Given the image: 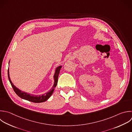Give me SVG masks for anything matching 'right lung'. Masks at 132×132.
<instances>
[{
    "mask_svg": "<svg viewBox=\"0 0 132 132\" xmlns=\"http://www.w3.org/2000/svg\"><path fill=\"white\" fill-rule=\"evenodd\" d=\"M10 62V61H9ZM62 66L60 65L58 66V67L56 68V70H55V74L54 75V85L53 86V87L48 91V92H47V93H45L44 94H41V95H34V94H30L29 93H28L27 92H25L24 91H21V90H20L19 89H18V88H16L14 85L13 84L12 82L11 79H10V75H9V70L8 69V78H9V80L14 91V92L16 93V94L20 96L21 98L34 102V103H41V102H44L46 101H47L52 95V94H53L54 89L55 88V87H56L57 85V82H58V75L60 71V69L61 68Z\"/></svg>",
    "mask_w": 132,
    "mask_h": 132,
    "instance_id": "add662e5",
    "label": "right lung"
}]
</instances>
